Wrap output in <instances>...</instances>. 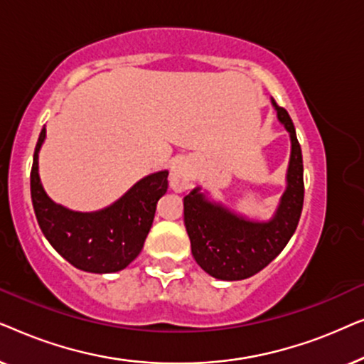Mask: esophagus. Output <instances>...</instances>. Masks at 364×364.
<instances>
[{
    "label": "esophagus",
    "mask_w": 364,
    "mask_h": 364,
    "mask_svg": "<svg viewBox=\"0 0 364 364\" xmlns=\"http://www.w3.org/2000/svg\"><path fill=\"white\" fill-rule=\"evenodd\" d=\"M192 178H193V172H192V166L188 164L186 159H181L173 164V167L171 168V177H168V182H171V188L176 192H183L187 188L192 187Z\"/></svg>",
    "instance_id": "obj_1"
}]
</instances>
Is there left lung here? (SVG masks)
<instances>
[{"label":"left lung","mask_w":364,"mask_h":364,"mask_svg":"<svg viewBox=\"0 0 364 364\" xmlns=\"http://www.w3.org/2000/svg\"><path fill=\"white\" fill-rule=\"evenodd\" d=\"M272 104L291 141L287 191L273 218L268 222L248 220L220 203L207 200L200 187L183 197V222L192 255L202 270L218 280H245L263 270L287 247L300 220L305 197L301 147L291 117L273 99Z\"/></svg>","instance_id":"left-lung-1"}]
</instances>
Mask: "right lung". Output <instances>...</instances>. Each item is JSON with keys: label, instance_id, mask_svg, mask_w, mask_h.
Wrapping results in <instances>:
<instances>
[{"label": "right lung", "instance_id": "obj_1", "mask_svg": "<svg viewBox=\"0 0 364 364\" xmlns=\"http://www.w3.org/2000/svg\"><path fill=\"white\" fill-rule=\"evenodd\" d=\"M46 127L39 134L31 168V200L44 237L59 255L79 270L114 273L141 253L151 230L157 202L167 192V171L144 177L117 202L97 212H73L46 196L39 181L38 154Z\"/></svg>", "mask_w": 364, "mask_h": 364}]
</instances>
